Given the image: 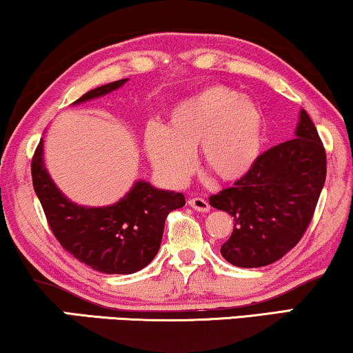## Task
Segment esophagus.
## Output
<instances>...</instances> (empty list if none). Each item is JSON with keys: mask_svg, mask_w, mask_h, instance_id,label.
<instances>
[{"mask_svg": "<svg viewBox=\"0 0 353 353\" xmlns=\"http://www.w3.org/2000/svg\"><path fill=\"white\" fill-rule=\"evenodd\" d=\"M188 204H190L192 209L197 212H209L210 210V204L205 199H202V197H192V199L188 201Z\"/></svg>", "mask_w": 353, "mask_h": 353, "instance_id": "esophagus-1", "label": "esophagus"}]
</instances>
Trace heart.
Here are the masks:
<instances>
[{
	"instance_id": "1",
	"label": "heart",
	"mask_w": 353,
	"mask_h": 353,
	"mask_svg": "<svg viewBox=\"0 0 353 353\" xmlns=\"http://www.w3.org/2000/svg\"><path fill=\"white\" fill-rule=\"evenodd\" d=\"M263 115L259 105L228 86H209L173 109L168 128L151 125L144 148L152 165L172 185L192 170L199 148L202 170L223 183L244 178L262 152Z\"/></svg>"
}]
</instances>
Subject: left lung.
<instances>
[{"mask_svg": "<svg viewBox=\"0 0 353 353\" xmlns=\"http://www.w3.org/2000/svg\"><path fill=\"white\" fill-rule=\"evenodd\" d=\"M325 180V148L302 109L296 138L260 154L248 175L210 196V205L234 221L220 249L226 262L257 268L286 255L310 225Z\"/></svg>", "mask_w": 353, "mask_h": 353, "instance_id": "obj_1", "label": "left lung"}]
</instances>
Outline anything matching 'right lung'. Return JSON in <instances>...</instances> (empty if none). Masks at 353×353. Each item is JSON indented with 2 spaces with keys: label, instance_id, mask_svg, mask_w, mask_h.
<instances>
[{
  "label": "right lung",
  "instance_id": "right-lung-1",
  "mask_svg": "<svg viewBox=\"0 0 353 353\" xmlns=\"http://www.w3.org/2000/svg\"><path fill=\"white\" fill-rule=\"evenodd\" d=\"M128 79L98 86L74 104L117 90ZM32 181L45 210L48 225L67 252L105 274L137 273L152 262L161 248L165 219L185 205L181 192L157 190L137 181L119 202L108 207H85L62 194L43 162V139L32 159Z\"/></svg>",
  "mask_w": 353,
  "mask_h": 353
}]
</instances>
